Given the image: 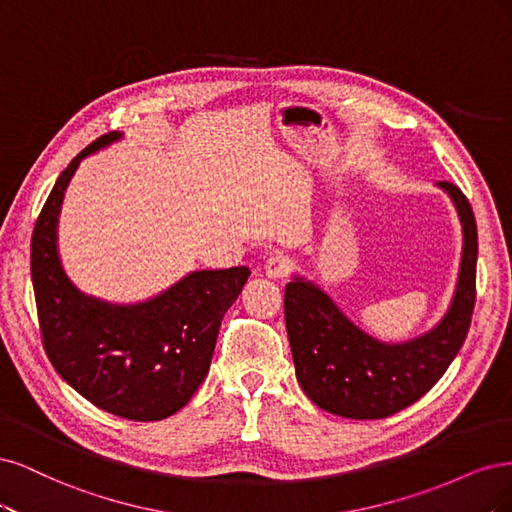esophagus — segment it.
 I'll return each instance as SVG.
<instances>
[{
  "instance_id": "esophagus-1",
  "label": "esophagus",
  "mask_w": 512,
  "mask_h": 512,
  "mask_svg": "<svg viewBox=\"0 0 512 512\" xmlns=\"http://www.w3.org/2000/svg\"><path fill=\"white\" fill-rule=\"evenodd\" d=\"M295 268L293 259L285 257V255H274L266 261V268H263V272H266L268 278H287Z\"/></svg>"
}]
</instances>
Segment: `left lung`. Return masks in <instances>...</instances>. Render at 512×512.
I'll use <instances>...</instances> for the list:
<instances>
[{
	"label": "left lung",
	"instance_id": "8db88e82",
	"mask_svg": "<svg viewBox=\"0 0 512 512\" xmlns=\"http://www.w3.org/2000/svg\"><path fill=\"white\" fill-rule=\"evenodd\" d=\"M451 195L464 229L459 280L444 319L410 342H378L342 315L325 291L304 278L285 287V321L295 376L319 408L346 419H385L430 391L464 344L476 302V221L468 197Z\"/></svg>",
	"mask_w": 512,
	"mask_h": 512
}]
</instances>
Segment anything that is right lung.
<instances>
[{
  "label": "right lung",
  "mask_w": 512,
  "mask_h": 512,
  "mask_svg": "<svg viewBox=\"0 0 512 512\" xmlns=\"http://www.w3.org/2000/svg\"><path fill=\"white\" fill-rule=\"evenodd\" d=\"M119 138V131L100 136L57 178L31 236V280L44 351L63 381L112 415L159 421L202 385L221 321L251 270L191 272L157 298L131 306L80 293L57 255L61 200L80 159Z\"/></svg>",
  "instance_id": "add662e5"
}]
</instances>
